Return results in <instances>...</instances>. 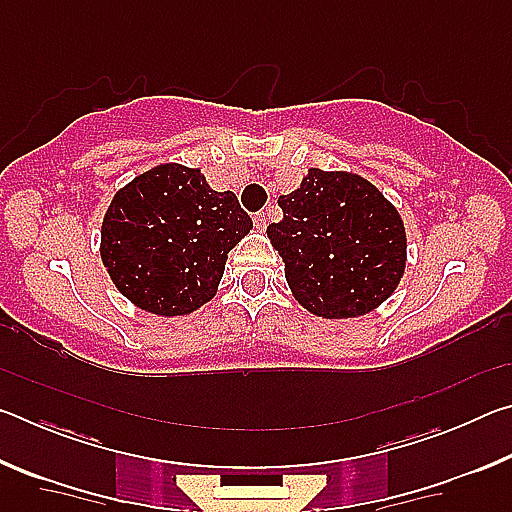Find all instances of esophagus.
Instances as JSON below:
<instances>
[{"instance_id":"esophagus-1","label":"esophagus","mask_w":512,"mask_h":512,"mask_svg":"<svg viewBox=\"0 0 512 512\" xmlns=\"http://www.w3.org/2000/svg\"><path fill=\"white\" fill-rule=\"evenodd\" d=\"M266 221H268V219H266V214H264V212H257V214H255V219H253L255 228H257L259 232H264V230H266Z\"/></svg>"}]
</instances>
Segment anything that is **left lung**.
<instances>
[{
	"instance_id": "left-lung-1",
	"label": "left lung",
	"mask_w": 512,
	"mask_h": 512,
	"mask_svg": "<svg viewBox=\"0 0 512 512\" xmlns=\"http://www.w3.org/2000/svg\"><path fill=\"white\" fill-rule=\"evenodd\" d=\"M284 219L266 235L302 307L339 320L366 316L393 296L406 268V230L397 207L350 171L309 169L277 198Z\"/></svg>"
}]
</instances>
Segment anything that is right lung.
<instances>
[{"label":"right lung","mask_w":512,"mask_h":512,"mask_svg":"<svg viewBox=\"0 0 512 512\" xmlns=\"http://www.w3.org/2000/svg\"><path fill=\"white\" fill-rule=\"evenodd\" d=\"M250 216L201 169L164 162L112 196L101 223V262L121 296L155 316H187L214 298L225 259Z\"/></svg>","instance_id":"obj_1"}]
</instances>
